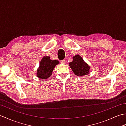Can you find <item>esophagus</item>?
<instances>
[{
	"label": "esophagus",
	"mask_w": 126,
	"mask_h": 126,
	"mask_svg": "<svg viewBox=\"0 0 126 126\" xmlns=\"http://www.w3.org/2000/svg\"><path fill=\"white\" fill-rule=\"evenodd\" d=\"M60 62H61V64H65V61L64 60H61V61H60Z\"/></svg>",
	"instance_id": "1"
}]
</instances>
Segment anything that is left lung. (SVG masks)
Wrapping results in <instances>:
<instances>
[{
  "label": "left lung",
  "mask_w": 126,
  "mask_h": 126,
  "mask_svg": "<svg viewBox=\"0 0 126 126\" xmlns=\"http://www.w3.org/2000/svg\"><path fill=\"white\" fill-rule=\"evenodd\" d=\"M69 66L75 75L78 76H84L89 74L90 67L79 55L73 56V61L69 63Z\"/></svg>",
  "instance_id": "left-lung-1"
}]
</instances>
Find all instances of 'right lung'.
Segmentation results:
<instances>
[{"mask_svg":"<svg viewBox=\"0 0 126 126\" xmlns=\"http://www.w3.org/2000/svg\"><path fill=\"white\" fill-rule=\"evenodd\" d=\"M60 63L57 60H51L49 56H44L37 70V76L41 79H47L51 76L53 69Z\"/></svg>","mask_w":126,"mask_h":126,"instance_id":"1","label":"right lung"}]
</instances>
